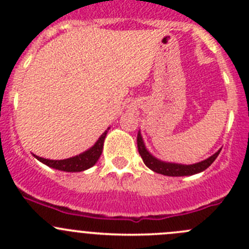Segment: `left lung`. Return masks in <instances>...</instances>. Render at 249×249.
Masks as SVG:
<instances>
[{"label":"left lung","instance_id":"obj_1","mask_svg":"<svg viewBox=\"0 0 249 249\" xmlns=\"http://www.w3.org/2000/svg\"><path fill=\"white\" fill-rule=\"evenodd\" d=\"M137 147H138V152H140V155L141 157H142V160H143L144 164H146L149 169H152V171L156 173H160V175H164V176H171V177L192 176V175H196V173L202 172V171L208 168V167L214 162V160L218 157L219 152H221V149H219L218 152H215L214 155L211 156L210 158H207V160L195 164L169 163V162H163V160H157V158L153 157V156L147 151L140 132H138V135H137Z\"/></svg>","mask_w":249,"mask_h":249}]
</instances>
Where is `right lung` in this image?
<instances>
[{
  "mask_svg": "<svg viewBox=\"0 0 249 249\" xmlns=\"http://www.w3.org/2000/svg\"><path fill=\"white\" fill-rule=\"evenodd\" d=\"M109 128H107V131L103 132V135L98 138V141L89 151L83 152L81 155L74 156V157L67 158V160H47V158L38 157V156L34 155L39 162L45 163L46 166L51 167V168L59 169V171H65V172H82L85 169H89V167L93 166L96 162L100 158L101 153H102L103 149V142H105L106 135L108 132Z\"/></svg>",
  "mask_w": 249,
  "mask_h": 249,
  "instance_id": "add662e5",
  "label": "right lung"
}]
</instances>
